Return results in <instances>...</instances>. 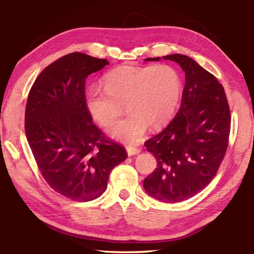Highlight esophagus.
<instances>
[{"label": "esophagus", "instance_id": "obj_1", "mask_svg": "<svg viewBox=\"0 0 254 254\" xmlns=\"http://www.w3.org/2000/svg\"><path fill=\"white\" fill-rule=\"evenodd\" d=\"M126 151H127L128 156L137 155V154H139V153L141 152L140 148H138V147H134V146H127V147H126Z\"/></svg>", "mask_w": 254, "mask_h": 254}]
</instances>
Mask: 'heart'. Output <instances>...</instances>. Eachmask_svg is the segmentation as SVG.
Masks as SVG:
<instances>
[{"mask_svg": "<svg viewBox=\"0 0 254 254\" xmlns=\"http://www.w3.org/2000/svg\"><path fill=\"white\" fill-rule=\"evenodd\" d=\"M182 95V79L174 66L134 67L124 65L108 72L103 88L91 87L85 104L99 124L108 126L124 111L129 114L108 129L111 138L135 144L148 126L163 127L174 116Z\"/></svg>", "mask_w": 254, "mask_h": 254, "instance_id": "b5f03b06", "label": "heart"}]
</instances>
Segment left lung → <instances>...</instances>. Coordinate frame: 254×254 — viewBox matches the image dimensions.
Masks as SVG:
<instances>
[{
  "instance_id": "1",
  "label": "left lung",
  "mask_w": 254,
  "mask_h": 254,
  "mask_svg": "<svg viewBox=\"0 0 254 254\" xmlns=\"http://www.w3.org/2000/svg\"><path fill=\"white\" fill-rule=\"evenodd\" d=\"M163 58L182 67L185 85L175 119L144 143L157 167L144 179L143 188L155 199L174 203L190 198L212 181L227 148L231 113L223 86L211 73L185 55Z\"/></svg>"
}]
</instances>
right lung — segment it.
Returning a JSON list of instances; mask_svg holds the SVG:
<instances>
[{
  "mask_svg": "<svg viewBox=\"0 0 254 254\" xmlns=\"http://www.w3.org/2000/svg\"><path fill=\"white\" fill-rule=\"evenodd\" d=\"M109 64L72 53L46 66L30 89L24 130L36 164L49 187L67 198L101 196L111 171L127 158L122 145L106 138L85 104V82Z\"/></svg>",
  "mask_w": 254,
  "mask_h": 254,
  "instance_id": "obj_1",
  "label": "right lung"
}]
</instances>
